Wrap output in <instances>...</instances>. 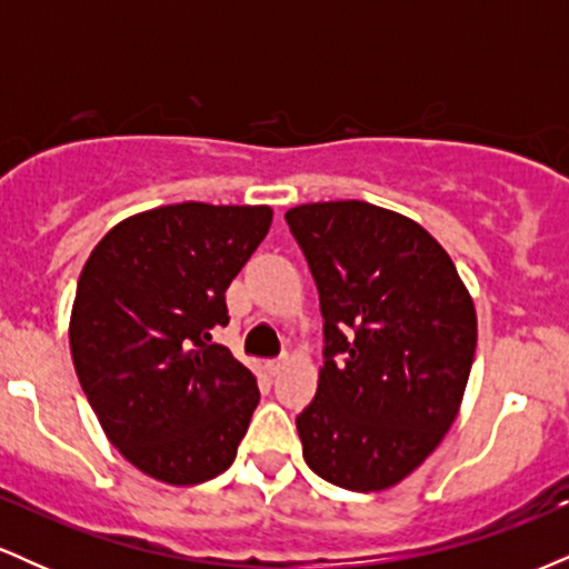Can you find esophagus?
I'll return each instance as SVG.
<instances>
[{
  "mask_svg": "<svg viewBox=\"0 0 569 569\" xmlns=\"http://www.w3.org/2000/svg\"><path fill=\"white\" fill-rule=\"evenodd\" d=\"M286 363H289V358H278V361H267V375L278 377L280 371L286 369Z\"/></svg>",
  "mask_w": 569,
  "mask_h": 569,
  "instance_id": "1",
  "label": "esophagus"
}]
</instances>
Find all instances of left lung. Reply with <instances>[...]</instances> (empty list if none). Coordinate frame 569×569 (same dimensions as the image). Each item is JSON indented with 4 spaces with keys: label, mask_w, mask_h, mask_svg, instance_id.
Segmentation results:
<instances>
[{
    "label": "left lung",
    "mask_w": 569,
    "mask_h": 569,
    "mask_svg": "<svg viewBox=\"0 0 569 569\" xmlns=\"http://www.w3.org/2000/svg\"><path fill=\"white\" fill-rule=\"evenodd\" d=\"M286 221L321 293L326 337L318 393L297 417L305 462L352 492L396 487L460 411L476 352L471 293L439 240L403 213L329 200Z\"/></svg>",
    "instance_id": "1"
}]
</instances>
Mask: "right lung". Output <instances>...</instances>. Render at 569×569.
Returning a JSON list of instances; mask_svg holds the SVG:
<instances>
[{
    "mask_svg": "<svg viewBox=\"0 0 569 569\" xmlns=\"http://www.w3.org/2000/svg\"><path fill=\"white\" fill-rule=\"evenodd\" d=\"M270 224V206H160L114 224L82 267L74 371L107 439L162 485L224 473L257 409V380L211 329Z\"/></svg>",
    "mask_w": 569,
    "mask_h": 569,
    "instance_id": "obj_1",
    "label": "right lung"
}]
</instances>
